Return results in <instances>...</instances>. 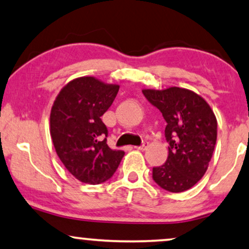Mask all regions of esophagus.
Returning <instances> with one entry per match:
<instances>
[{
	"label": "esophagus",
	"mask_w": 249,
	"mask_h": 249,
	"mask_svg": "<svg viewBox=\"0 0 249 249\" xmlns=\"http://www.w3.org/2000/svg\"><path fill=\"white\" fill-rule=\"evenodd\" d=\"M146 148H148V143H146V142H144L142 145H140V146H135V149L142 150V151H143V150H145Z\"/></svg>",
	"instance_id": "1"
}]
</instances>
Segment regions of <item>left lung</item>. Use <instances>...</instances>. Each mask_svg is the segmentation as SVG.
<instances>
[{"label":"left lung","instance_id":"left-lung-1","mask_svg":"<svg viewBox=\"0 0 249 249\" xmlns=\"http://www.w3.org/2000/svg\"><path fill=\"white\" fill-rule=\"evenodd\" d=\"M142 92L167 124L168 157L164 165L152 168V179L171 193L188 190L209 166L217 140L216 116L203 98L187 89Z\"/></svg>","mask_w":249,"mask_h":249}]
</instances>
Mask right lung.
<instances>
[{"label":"right lung","instance_id":"1","mask_svg":"<svg viewBox=\"0 0 249 249\" xmlns=\"http://www.w3.org/2000/svg\"><path fill=\"white\" fill-rule=\"evenodd\" d=\"M119 88L89 76L72 79L52 107L50 130L55 151L67 170L84 183L110 179L124 156L107 145L108 130L101 121Z\"/></svg>","mask_w":249,"mask_h":249}]
</instances>
